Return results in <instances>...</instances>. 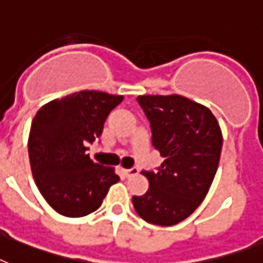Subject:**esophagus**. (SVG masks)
I'll return each mask as SVG.
<instances>
[{
  "mask_svg": "<svg viewBox=\"0 0 263 263\" xmlns=\"http://www.w3.org/2000/svg\"><path fill=\"white\" fill-rule=\"evenodd\" d=\"M123 173H124V176L127 177H131V176H135V174H138L139 170L136 167H132V168H125V170H123Z\"/></svg>",
  "mask_w": 263,
  "mask_h": 263,
  "instance_id": "34e87169",
  "label": "esophagus"
}]
</instances>
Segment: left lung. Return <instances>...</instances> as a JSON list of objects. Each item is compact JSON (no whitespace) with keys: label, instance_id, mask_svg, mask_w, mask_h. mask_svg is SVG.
Wrapping results in <instances>:
<instances>
[{"label":"left lung","instance_id":"8db88e82","mask_svg":"<svg viewBox=\"0 0 263 263\" xmlns=\"http://www.w3.org/2000/svg\"><path fill=\"white\" fill-rule=\"evenodd\" d=\"M151 123L153 144L165 158L158 173L142 172L148 191L134 196L139 216L157 226H174L197 209L220 161L223 135L213 113L178 95L139 96Z\"/></svg>","mask_w":263,"mask_h":263}]
</instances>
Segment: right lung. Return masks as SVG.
Segmentation results:
<instances>
[{
    "instance_id": "1",
    "label": "right lung",
    "mask_w": 263,
    "mask_h": 263,
    "mask_svg": "<svg viewBox=\"0 0 263 263\" xmlns=\"http://www.w3.org/2000/svg\"><path fill=\"white\" fill-rule=\"evenodd\" d=\"M121 101L123 96L81 90L47 102L33 117L28 138L32 176L51 208L63 216L97 211L119 181L115 167L91 161L86 146L101 135L106 117Z\"/></svg>"
}]
</instances>
